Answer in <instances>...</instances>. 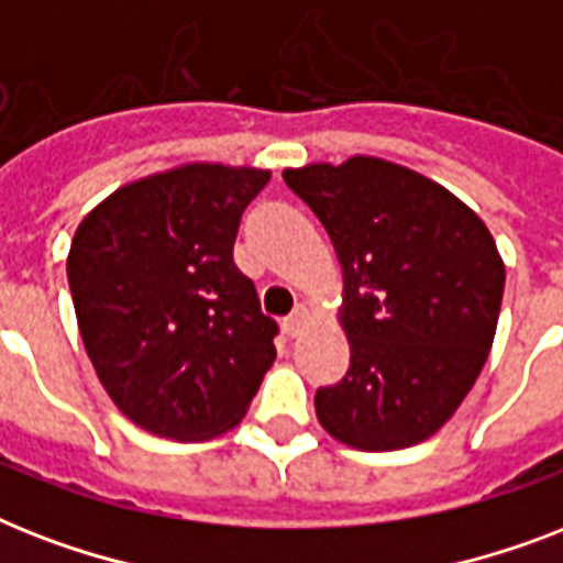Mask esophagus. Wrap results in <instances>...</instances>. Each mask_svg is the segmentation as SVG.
<instances>
[{"mask_svg":"<svg viewBox=\"0 0 563 563\" xmlns=\"http://www.w3.org/2000/svg\"><path fill=\"white\" fill-rule=\"evenodd\" d=\"M307 318H309V309L303 307V303H298V307H295V312H291V316L283 321V330H286L289 335H300V330L307 327Z\"/></svg>","mask_w":563,"mask_h":563,"instance_id":"34e87169","label":"esophagus"}]
</instances>
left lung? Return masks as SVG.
<instances>
[{
  "mask_svg": "<svg viewBox=\"0 0 563 563\" xmlns=\"http://www.w3.org/2000/svg\"><path fill=\"white\" fill-rule=\"evenodd\" d=\"M283 180L324 224L344 274L351 368L316 391L321 427L368 453L427 441L494 344L506 265L490 230L441 184L379 157Z\"/></svg>",
  "mask_w": 563,
  "mask_h": 563,
  "instance_id": "left-lung-1",
  "label": "left lung"
}]
</instances>
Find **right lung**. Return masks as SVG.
I'll list each match as a JSON object with an SVG mask.
<instances>
[{
	"label": "right lung",
	"mask_w": 563,
	"mask_h": 563,
	"mask_svg": "<svg viewBox=\"0 0 563 563\" xmlns=\"http://www.w3.org/2000/svg\"><path fill=\"white\" fill-rule=\"evenodd\" d=\"M268 178L189 163L117 189L75 230L66 277L87 356L154 435L233 429L277 356V321L233 263L242 212Z\"/></svg>",
	"instance_id": "1"
}]
</instances>
